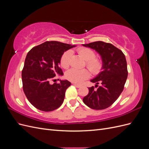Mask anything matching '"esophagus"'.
<instances>
[{
    "instance_id": "obj_1",
    "label": "esophagus",
    "mask_w": 149,
    "mask_h": 149,
    "mask_svg": "<svg viewBox=\"0 0 149 149\" xmlns=\"http://www.w3.org/2000/svg\"><path fill=\"white\" fill-rule=\"evenodd\" d=\"M73 85L74 86H75L76 87V88H81V86L80 84H76V83H73Z\"/></svg>"
}]
</instances>
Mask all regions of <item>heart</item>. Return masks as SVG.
Here are the masks:
<instances>
[{
  "label": "heart",
  "mask_w": 149,
  "mask_h": 149,
  "mask_svg": "<svg viewBox=\"0 0 149 149\" xmlns=\"http://www.w3.org/2000/svg\"><path fill=\"white\" fill-rule=\"evenodd\" d=\"M77 52L86 61V66L93 74H97L100 73L102 68V62L101 60L95 58V52L91 49L85 47L78 48ZM71 55V50H67L63 54L60 60V64L63 68H67L69 67ZM89 76V72L86 69L71 68L66 73L67 79L76 83H82L84 80L87 79Z\"/></svg>",
  "instance_id": "1"
}]
</instances>
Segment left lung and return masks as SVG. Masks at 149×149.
Instances as JSON below:
<instances>
[{
  "mask_svg": "<svg viewBox=\"0 0 149 149\" xmlns=\"http://www.w3.org/2000/svg\"><path fill=\"white\" fill-rule=\"evenodd\" d=\"M83 46L96 51L101 57L102 71L91 80L97 86L89 88V93L83 99V102L93 109L102 110L111 106L119 97L124 89L127 78V61L121 50L113 45L101 41L84 44Z\"/></svg>",
  "mask_w": 149,
  "mask_h": 149,
  "instance_id": "1",
  "label": "left lung"
}]
</instances>
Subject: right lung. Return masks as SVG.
Masks as SVG:
<instances>
[{
	"instance_id": "1",
	"label": "right lung",
	"mask_w": 149,
	"mask_h": 149,
	"mask_svg": "<svg viewBox=\"0 0 149 149\" xmlns=\"http://www.w3.org/2000/svg\"><path fill=\"white\" fill-rule=\"evenodd\" d=\"M76 45L60 42H45L31 48L26 55L22 79L26 98L37 109L45 112L58 109L63 102L66 89L71 83L60 80L52 84L56 75L63 76L59 67L65 52Z\"/></svg>"
}]
</instances>
